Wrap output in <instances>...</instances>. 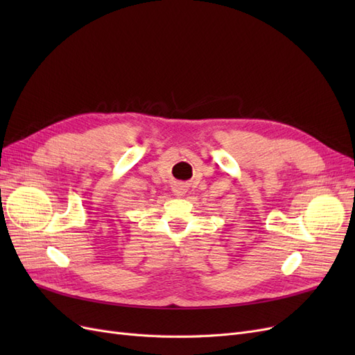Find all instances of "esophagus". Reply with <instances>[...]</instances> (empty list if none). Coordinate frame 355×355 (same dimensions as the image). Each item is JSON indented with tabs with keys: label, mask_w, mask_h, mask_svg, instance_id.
<instances>
[{
	"label": "esophagus",
	"mask_w": 355,
	"mask_h": 355,
	"mask_svg": "<svg viewBox=\"0 0 355 355\" xmlns=\"http://www.w3.org/2000/svg\"><path fill=\"white\" fill-rule=\"evenodd\" d=\"M173 192H175V196L176 197H184L185 194H187V187L185 185H182V184H178V185H175V188H173Z\"/></svg>",
	"instance_id": "esophagus-1"
}]
</instances>
